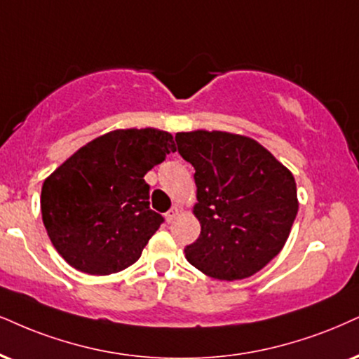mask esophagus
<instances>
[{"mask_svg": "<svg viewBox=\"0 0 359 359\" xmlns=\"http://www.w3.org/2000/svg\"><path fill=\"white\" fill-rule=\"evenodd\" d=\"M180 215V208L178 206H172L171 208V210L170 211H168V213L165 215V218H166V221H168V223H171V221L172 219H175L176 218V216H178Z\"/></svg>", "mask_w": 359, "mask_h": 359, "instance_id": "obj_1", "label": "esophagus"}]
</instances>
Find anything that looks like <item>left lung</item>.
Instances as JSON below:
<instances>
[{
    "instance_id": "8db88e82",
    "label": "left lung",
    "mask_w": 359,
    "mask_h": 359,
    "mask_svg": "<svg viewBox=\"0 0 359 359\" xmlns=\"http://www.w3.org/2000/svg\"><path fill=\"white\" fill-rule=\"evenodd\" d=\"M178 153L194 168L201 224L184 248L194 268L216 280L253 276L285 246L298 213L296 183L258 141L224 131L176 133Z\"/></svg>"
}]
</instances>
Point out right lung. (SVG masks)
I'll return each instance as SVG.
<instances>
[{"mask_svg": "<svg viewBox=\"0 0 359 359\" xmlns=\"http://www.w3.org/2000/svg\"><path fill=\"white\" fill-rule=\"evenodd\" d=\"M171 151L176 146L166 131H109L44 180L43 223L68 264L88 274H111L140 259L165 221L149 210L144 175Z\"/></svg>", "mask_w": 359, "mask_h": 359, "instance_id": "add662e5", "label": "right lung"}]
</instances>
